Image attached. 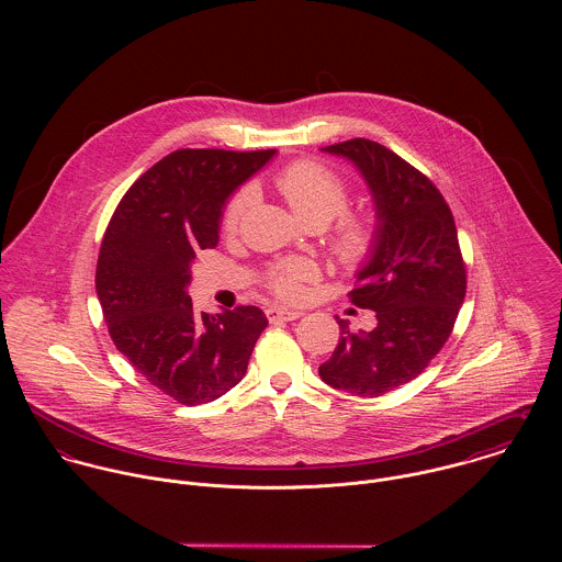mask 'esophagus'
Instances as JSON below:
<instances>
[{
    "mask_svg": "<svg viewBox=\"0 0 562 562\" xmlns=\"http://www.w3.org/2000/svg\"><path fill=\"white\" fill-rule=\"evenodd\" d=\"M266 316H268V321L270 322H290L299 321L303 314L296 312V310H288V307H270V310H266Z\"/></svg>",
    "mask_w": 562,
    "mask_h": 562,
    "instance_id": "obj_1",
    "label": "esophagus"
}]
</instances>
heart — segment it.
I'll return each mask as SVG.
<instances>
[{
  "label": "heart",
  "instance_id": "obj_1",
  "mask_svg": "<svg viewBox=\"0 0 562 562\" xmlns=\"http://www.w3.org/2000/svg\"><path fill=\"white\" fill-rule=\"evenodd\" d=\"M277 188L285 196L292 212L305 223L326 225L339 216L348 203L346 183L318 161H296L277 175ZM252 192L240 190L225 207L223 229L236 232L244 212L248 210ZM374 244V229L363 218H344L333 236V248L346 263L363 261ZM318 277V266L310 259L296 257L277 263L270 272V288L283 299H299L303 285Z\"/></svg>",
  "mask_w": 562,
  "mask_h": 562
}]
</instances>
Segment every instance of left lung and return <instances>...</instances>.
<instances>
[{"label":"left lung","mask_w":562,"mask_h":562,"mask_svg":"<svg viewBox=\"0 0 562 562\" xmlns=\"http://www.w3.org/2000/svg\"><path fill=\"white\" fill-rule=\"evenodd\" d=\"M322 154L350 161L374 205V244L355 272L350 301L376 314L372 330L350 333L318 368L333 390L376 398L415 379L448 341L465 299V266L441 192L394 151L366 138Z\"/></svg>","instance_id":"left-lung-1"}]
</instances>
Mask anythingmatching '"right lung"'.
<instances>
[{"label":"right lung","instance_id":"1","mask_svg":"<svg viewBox=\"0 0 562 562\" xmlns=\"http://www.w3.org/2000/svg\"><path fill=\"white\" fill-rule=\"evenodd\" d=\"M277 156L181 149L121 199L101 241L97 296L114 346L181 404L216 401L246 374L266 328L259 307L196 314L188 285L196 250L214 248L234 192Z\"/></svg>","mask_w":562,"mask_h":562}]
</instances>
